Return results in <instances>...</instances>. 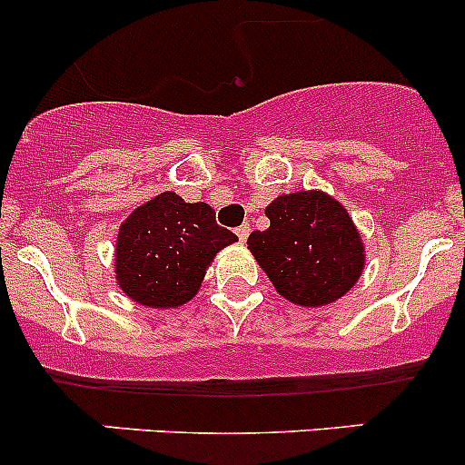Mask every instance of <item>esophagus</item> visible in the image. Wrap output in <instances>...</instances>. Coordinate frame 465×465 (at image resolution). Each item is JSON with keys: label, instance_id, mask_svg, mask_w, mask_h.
Segmentation results:
<instances>
[{"label": "esophagus", "instance_id": "esophagus-1", "mask_svg": "<svg viewBox=\"0 0 465 465\" xmlns=\"http://www.w3.org/2000/svg\"><path fill=\"white\" fill-rule=\"evenodd\" d=\"M236 233H238V241L241 242H245L247 241V236H250V224H241V227L236 229Z\"/></svg>", "mask_w": 465, "mask_h": 465}]
</instances>
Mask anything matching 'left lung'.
Returning <instances> with one entry per match:
<instances>
[{
  "label": "left lung",
  "mask_w": 465,
  "mask_h": 465,
  "mask_svg": "<svg viewBox=\"0 0 465 465\" xmlns=\"http://www.w3.org/2000/svg\"><path fill=\"white\" fill-rule=\"evenodd\" d=\"M270 227L252 232L250 252L288 302L317 308L344 297L364 270V245L349 211L323 191L279 195Z\"/></svg>",
  "instance_id": "8db88e82"
}]
</instances>
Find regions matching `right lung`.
Here are the masks:
<instances>
[{
    "label": "right lung",
    "mask_w": 465,
    "mask_h": 465,
    "mask_svg": "<svg viewBox=\"0 0 465 465\" xmlns=\"http://www.w3.org/2000/svg\"><path fill=\"white\" fill-rule=\"evenodd\" d=\"M238 236L204 203L173 191L133 211L116 238V283L148 308H177L198 294L213 256Z\"/></svg>",
    "instance_id": "1"
}]
</instances>
